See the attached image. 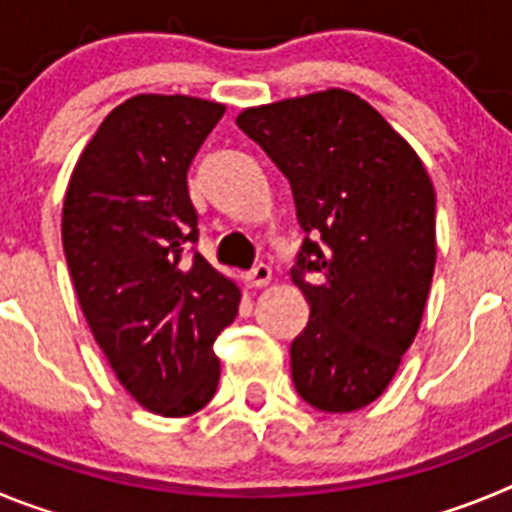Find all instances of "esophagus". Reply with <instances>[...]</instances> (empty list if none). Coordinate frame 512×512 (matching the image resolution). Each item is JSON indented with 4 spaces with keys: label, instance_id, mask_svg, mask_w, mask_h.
<instances>
[{
    "label": "esophagus",
    "instance_id": "1",
    "mask_svg": "<svg viewBox=\"0 0 512 512\" xmlns=\"http://www.w3.org/2000/svg\"><path fill=\"white\" fill-rule=\"evenodd\" d=\"M269 279H271V269L266 264H256L246 274V282L251 284V287H264V284H269Z\"/></svg>",
    "mask_w": 512,
    "mask_h": 512
}]
</instances>
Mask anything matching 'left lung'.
<instances>
[{"mask_svg": "<svg viewBox=\"0 0 512 512\" xmlns=\"http://www.w3.org/2000/svg\"><path fill=\"white\" fill-rule=\"evenodd\" d=\"M292 187L302 246L289 269L310 320L292 382L323 413H354L395 377L436 266V192L413 148L343 89L238 115Z\"/></svg>", "mask_w": 512, "mask_h": 512, "instance_id": "left-lung-1", "label": "left lung"}]
</instances>
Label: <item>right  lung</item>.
I'll return each instance as SVG.
<instances>
[{
	"mask_svg": "<svg viewBox=\"0 0 512 512\" xmlns=\"http://www.w3.org/2000/svg\"><path fill=\"white\" fill-rule=\"evenodd\" d=\"M225 107L140 94L104 117L63 200L76 297L117 379L151 413L184 418L212 400L217 336L241 292L197 251L187 171Z\"/></svg>",
	"mask_w": 512,
	"mask_h": 512,
	"instance_id": "1",
	"label": "right lung"
}]
</instances>
